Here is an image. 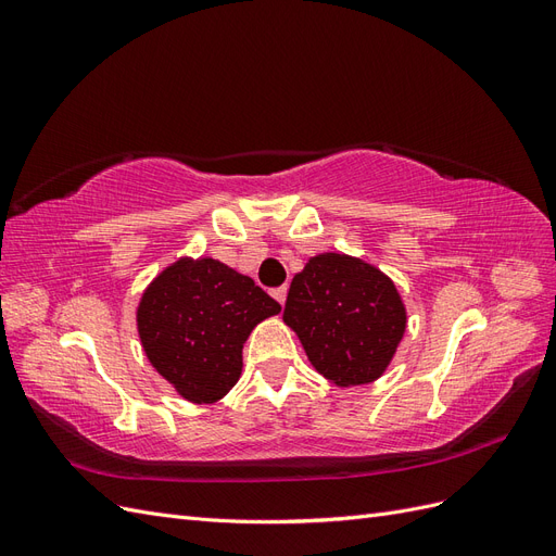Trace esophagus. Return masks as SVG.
Here are the masks:
<instances>
[{"mask_svg": "<svg viewBox=\"0 0 556 556\" xmlns=\"http://www.w3.org/2000/svg\"><path fill=\"white\" fill-rule=\"evenodd\" d=\"M271 294H274V299L278 301V304H285V299H288V288H285V285H282V288H276Z\"/></svg>", "mask_w": 556, "mask_h": 556, "instance_id": "1", "label": "esophagus"}]
</instances>
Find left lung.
Listing matches in <instances>:
<instances>
[{"mask_svg":"<svg viewBox=\"0 0 556 556\" xmlns=\"http://www.w3.org/2000/svg\"><path fill=\"white\" fill-rule=\"evenodd\" d=\"M282 319L317 374L339 387L374 382L406 331L394 282L362 260L325 252L292 278Z\"/></svg>","mask_w":556,"mask_h":556,"instance_id":"8db88e82","label":"left lung"}]
</instances>
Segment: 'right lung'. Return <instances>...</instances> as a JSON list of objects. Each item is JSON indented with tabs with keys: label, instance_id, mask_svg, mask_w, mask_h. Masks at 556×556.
I'll list each match as a JSON object with an SVG mask.
<instances>
[{
	"label": "right lung",
	"instance_id": "add662e5",
	"mask_svg": "<svg viewBox=\"0 0 556 556\" xmlns=\"http://www.w3.org/2000/svg\"><path fill=\"white\" fill-rule=\"evenodd\" d=\"M280 304L223 262L178 260L150 282L137 311L146 355L192 403L223 399L243 366V343Z\"/></svg>",
	"mask_w": 556,
	"mask_h": 556
}]
</instances>
